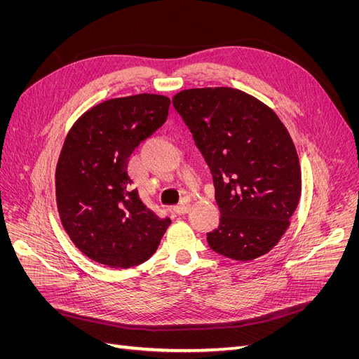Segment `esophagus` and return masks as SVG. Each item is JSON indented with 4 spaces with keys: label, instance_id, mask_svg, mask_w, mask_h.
<instances>
[{
    "label": "esophagus",
    "instance_id": "1",
    "mask_svg": "<svg viewBox=\"0 0 359 359\" xmlns=\"http://www.w3.org/2000/svg\"><path fill=\"white\" fill-rule=\"evenodd\" d=\"M175 212L177 214H180V215H182V214H186V212H189V210H190V205L187 203V202H182V203H180V205H177L175 208Z\"/></svg>",
    "mask_w": 359,
    "mask_h": 359
}]
</instances>
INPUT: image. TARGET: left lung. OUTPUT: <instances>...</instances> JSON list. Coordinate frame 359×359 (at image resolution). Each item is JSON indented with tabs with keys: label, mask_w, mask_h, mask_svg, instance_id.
Here are the masks:
<instances>
[{
	"label": "left lung",
	"mask_w": 359,
	"mask_h": 359,
	"mask_svg": "<svg viewBox=\"0 0 359 359\" xmlns=\"http://www.w3.org/2000/svg\"><path fill=\"white\" fill-rule=\"evenodd\" d=\"M212 173L220 224L206 233L233 260L266 255L289 227L301 198L295 145L276 112L244 91L191 88L172 99Z\"/></svg>",
	"instance_id": "left-lung-1"
}]
</instances>
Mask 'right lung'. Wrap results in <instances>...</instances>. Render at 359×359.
I'll use <instances>...</instances> for the list:
<instances>
[{"mask_svg": "<svg viewBox=\"0 0 359 359\" xmlns=\"http://www.w3.org/2000/svg\"><path fill=\"white\" fill-rule=\"evenodd\" d=\"M169 104L158 94L106 100L64 140L55 172L60 219L73 244L102 265L145 262L170 224L139 198L127 170L135 148L166 121Z\"/></svg>", "mask_w": 359, "mask_h": 359, "instance_id": "1", "label": "right lung"}]
</instances>
